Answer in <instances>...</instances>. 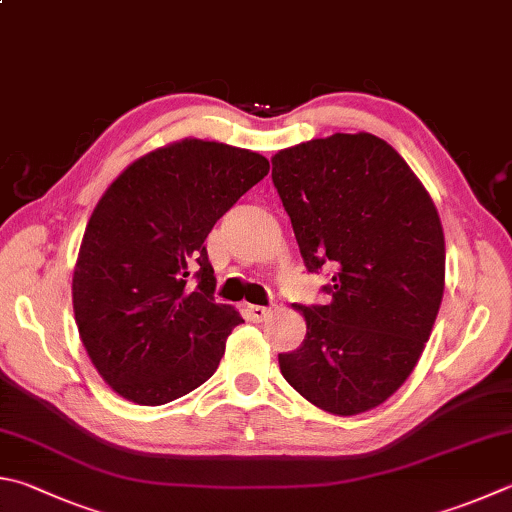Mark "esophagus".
I'll return each mask as SVG.
<instances>
[{
	"label": "esophagus",
	"instance_id": "esophagus-1",
	"mask_svg": "<svg viewBox=\"0 0 512 512\" xmlns=\"http://www.w3.org/2000/svg\"><path fill=\"white\" fill-rule=\"evenodd\" d=\"M246 313H248V318L253 320V322H262V320H266L268 315H271L273 311L268 309V306H259V304H248L246 306Z\"/></svg>",
	"mask_w": 512,
	"mask_h": 512
}]
</instances>
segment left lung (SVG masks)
Masks as SVG:
<instances>
[{
	"label": "left lung",
	"instance_id": "8db88e82",
	"mask_svg": "<svg viewBox=\"0 0 512 512\" xmlns=\"http://www.w3.org/2000/svg\"><path fill=\"white\" fill-rule=\"evenodd\" d=\"M273 183L329 304L295 309L306 336L280 353L286 383L324 412L385 403L430 340L445 286V239L423 183L374 134H333L277 152Z\"/></svg>",
	"mask_w": 512,
	"mask_h": 512
}]
</instances>
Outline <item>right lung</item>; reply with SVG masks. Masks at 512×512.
Masks as SVG:
<instances>
[{
	"label": "right lung",
	"instance_id": "obj_1",
	"mask_svg": "<svg viewBox=\"0 0 512 512\" xmlns=\"http://www.w3.org/2000/svg\"><path fill=\"white\" fill-rule=\"evenodd\" d=\"M268 167L257 152L183 138L136 159L102 194L71 293L82 345L118 396L165 405L217 371L244 320L212 297L203 241Z\"/></svg>",
	"mask_w": 512,
	"mask_h": 512
}]
</instances>
